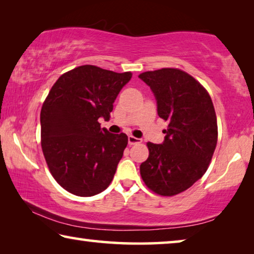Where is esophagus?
Returning a JSON list of instances; mask_svg holds the SVG:
<instances>
[{"label": "esophagus", "instance_id": "34e87169", "mask_svg": "<svg viewBox=\"0 0 254 254\" xmlns=\"http://www.w3.org/2000/svg\"><path fill=\"white\" fill-rule=\"evenodd\" d=\"M127 141H128V144L132 145V144H136V143H141V139H139V137H135L133 135H128L127 137Z\"/></svg>", "mask_w": 254, "mask_h": 254}]
</instances>
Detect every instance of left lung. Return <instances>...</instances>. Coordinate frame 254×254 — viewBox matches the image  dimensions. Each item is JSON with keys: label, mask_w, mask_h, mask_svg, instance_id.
<instances>
[{"label": "left lung", "mask_w": 254, "mask_h": 254, "mask_svg": "<svg viewBox=\"0 0 254 254\" xmlns=\"http://www.w3.org/2000/svg\"><path fill=\"white\" fill-rule=\"evenodd\" d=\"M157 101L158 115L168 122L161 144L148 142L141 163L144 184L161 196H174L203 177L217 143V120L207 91L177 68L139 75Z\"/></svg>", "instance_id": "1"}]
</instances>
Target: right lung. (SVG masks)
Listing matches in <instances>:
<instances>
[{
  "mask_svg": "<svg viewBox=\"0 0 254 254\" xmlns=\"http://www.w3.org/2000/svg\"><path fill=\"white\" fill-rule=\"evenodd\" d=\"M132 74L84 65L63 74L40 113L41 147L53 177L76 196L89 197L109 187L127 144L126 133L101 128Z\"/></svg>",
  "mask_w": 254,
  "mask_h": 254,
  "instance_id": "add662e5",
  "label": "right lung"
}]
</instances>
